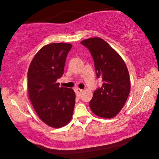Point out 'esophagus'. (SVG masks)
Listing matches in <instances>:
<instances>
[{
	"instance_id": "esophagus-1",
	"label": "esophagus",
	"mask_w": 159,
	"mask_h": 159,
	"mask_svg": "<svg viewBox=\"0 0 159 159\" xmlns=\"http://www.w3.org/2000/svg\"><path fill=\"white\" fill-rule=\"evenodd\" d=\"M75 93H76L78 96H80V94H81L82 91H83V90L80 89H78V88H77V89H75Z\"/></svg>"
}]
</instances>
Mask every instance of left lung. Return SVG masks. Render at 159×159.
<instances>
[{
	"label": "left lung",
	"instance_id": "8db88e82",
	"mask_svg": "<svg viewBox=\"0 0 159 159\" xmlns=\"http://www.w3.org/2000/svg\"><path fill=\"white\" fill-rule=\"evenodd\" d=\"M91 54L97 78L102 79L101 87L93 93L90 107L102 118H112L124 106L130 91L127 66L117 52L99 37L80 42Z\"/></svg>",
	"mask_w": 159,
	"mask_h": 159
}]
</instances>
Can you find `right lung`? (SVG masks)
Returning <instances> with one entry per match:
<instances>
[{
	"mask_svg": "<svg viewBox=\"0 0 159 159\" xmlns=\"http://www.w3.org/2000/svg\"><path fill=\"white\" fill-rule=\"evenodd\" d=\"M72 45L52 43L42 48L30 65L27 79L30 100L45 124L64 127L71 120L75 106L74 90L57 83L64 74L66 57Z\"/></svg>",
	"mask_w": 159,
	"mask_h": 159,
	"instance_id": "obj_1",
	"label": "right lung"
}]
</instances>
